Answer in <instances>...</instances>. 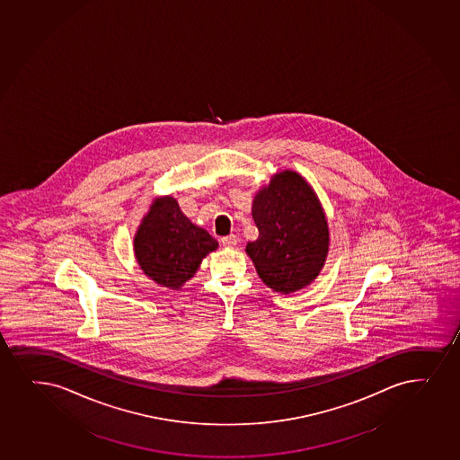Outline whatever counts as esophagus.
Listing matches in <instances>:
<instances>
[{"mask_svg":"<svg viewBox=\"0 0 460 460\" xmlns=\"http://www.w3.org/2000/svg\"><path fill=\"white\" fill-rule=\"evenodd\" d=\"M222 243L223 246H226V248H234V246L238 243V237L231 234V235H226V237L222 238Z\"/></svg>","mask_w":460,"mask_h":460,"instance_id":"obj_1","label":"esophagus"}]
</instances>
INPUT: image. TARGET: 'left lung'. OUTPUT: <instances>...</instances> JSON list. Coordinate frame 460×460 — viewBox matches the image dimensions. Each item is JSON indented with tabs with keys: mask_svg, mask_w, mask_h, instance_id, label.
<instances>
[{
	"mask_svg": "<svg viewBox=\"0 0 460 460\" xmlns=\"http://www.w3.org/2000/svg\"><path fill=\"white\" fill-rule=\"evenodd\" d=\"M259 238L246 254L266 287L292 294L309 287L323 270L330 252V227L313 186L285 169L270 177L252 200Z\"/></svg>",
	"mask_w": 460,
	"mask_h": 460,
	"instance_id": "1",
	"label": "left lung"
}]
</instances>
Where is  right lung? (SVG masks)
Masks as SVG:
<instances>
[{"label": "right lung", "instance_id": "1", "mask_svg": "<svg viewBox=\"0 0 460 460\" xmlns=\"http://www.w3.org/2000/svg\"><path fill=\"white\" fill-rule=\"evenodd\" d=\"M218 242L190 222L172 195L152 200L134 235V254L145 276L160 287L179 291L194 277Z\"/></svg>", "mask_w": 460, "mask_h": 460}]
</instances>
